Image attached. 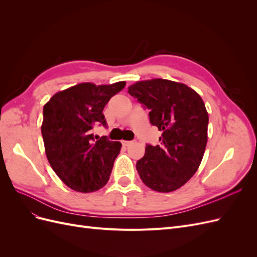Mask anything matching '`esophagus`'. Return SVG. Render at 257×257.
<instances>
[{"instance_id": "1", "label": "esophagus", "mask_w": 257, "mask_h": 257, "mask_svg": "<svg viewBox=\"0 0 257 257\" xmlns=\"http://www.w3.org/2000/svg\"><path fill=\"white\" fill-rule=\"evenodd\" d=\"M131 144H132V142H128V141H122V145H123L124 147H128Z\"/></svg>"}]
</instances>
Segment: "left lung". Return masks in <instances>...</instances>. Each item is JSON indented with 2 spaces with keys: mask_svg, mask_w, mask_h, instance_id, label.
Returning <instances> with one entry per match:
<instances>
[{
  "mask_svg": "<svg viewBox=\"0 0 257 257\" xmlns=\"http://www.w3.org/2000/svg\"><path fill=\"white\" fill-rule=\"evenodd\" d=\"M128 93L150 109L151 124L162 132L160 145H147L137 172L153 191H176L197 172L204 157L209 121L204 100L186 84L161 78L137 81Z\"/></svg>",
  "mask_w": 257,
  "mask_h": 257,
  "instance_id": "8db88e82",
  "label": "left lung"
}]
</instances>
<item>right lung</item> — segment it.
Masks as SVG:
<instances>
[{
	"mask_svg": "<svg viewBox=\"0 0 257 257\" xmlns=\"http://www.w3.org/2000/svg\"><path fill=\"white\" fill-rule=\"evenodd\" d=\"M125 83L82 82L56 93L44 105L46 155L54 173L74 191L95 192L109 180L122 145L94 137L92 128L95 124L106 126L104 107Z\"/></svg>",
	"mask_w": 257,
	"mask_h": 257,
	"instance_id": "add662e5",
	"label": "right lung"
}]
</instances>
